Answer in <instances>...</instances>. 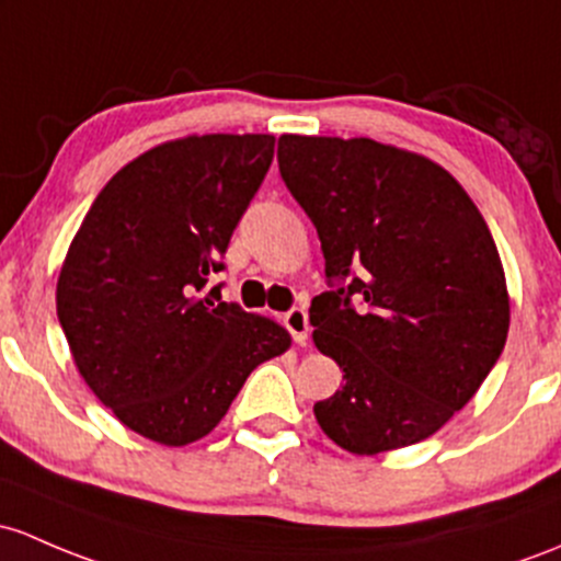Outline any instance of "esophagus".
I'll return each instance as SVG.
<instances>
[{"mask_svg": "<svg viewBox=\"0 0 561 561\" xmlns=\"http://www.w3.org/2000/svg\"><path fill=\"white\" fill-rule=\"evenodd\" d=\"M285 325L296 339V344L306 346V341H309V314L304 309H290L285 314Z\"/></svg>", "mask_w": 561, "mask_h": 561, "instance_id": "esophagus-1", "label": "esophagus"}]
</instances>
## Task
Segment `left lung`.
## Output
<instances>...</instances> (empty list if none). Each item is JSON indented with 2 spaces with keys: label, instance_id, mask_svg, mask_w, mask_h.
Wrapping results in <instances>:
<instances>
[{
  "label": "left lung",
  "instance_id": "obj_1",
  "mask_svg": "<svg viewBox=\"0 0 561 561\" xmlns=\"http://www.w3.org/2000/svg\"><path fill=\"white\" fill-rule=\"evenodd\" d=\"M276 161L328 279L359 268L309 309L314 346L344 374L314 405L322 433L359 457L420 444L479 392L508 339L486 220L444 167L385 141L282 134Z\"/></svg>",
  "mask_w": 561,
  "mask_h": 561
}]
</instances>
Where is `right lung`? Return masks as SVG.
Masks as SVG:
<instances>
[{"mask_svg":"<svg viewBox=\"0 0 561 561\" xmlns=\"http://www.w3.org/2000/svg\"><path fill=\"white\" fill-rule=\"evenodd\" d=\"M274 158L271 134H191L121 169L69 244L56 311L91 392L128 430L187 446L290 350L271 317L202 296Z\"/></svg>","mask_w":561,"mask_h":561,"instance_id":"add662e5","label":"right lung"}]
</instances>
